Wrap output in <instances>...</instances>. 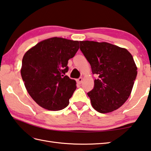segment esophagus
I'll list each match as a JSON object with an SVG mask.
<instances>
[{
  "label": "esophagus",
  "instance_id": "34e87169",
  "mask_svg": "<svg viewBox=\"0 0 151 151\" xmlns=\"http://www.w3.org/2000/svg\"><path fill=\"white\" fill-rule=\"evenodd\" d=\"M82 82H83V78H82V77H81V78H79L77 79V83H78V84H81Z\"/></svg>",
  "mask_w": 151,
  "mask_h": 151
}]
</instances>
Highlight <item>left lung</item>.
<instances>
[{
    "label": "left lung",
    "mask_w": 151,
    "mask_h": 151,
    "mask_svg": "<svg viewBox=\"0 0 151 151\" xmlns=\"http://www.w3.org/2000/svg\"><path fill=\"white\" fill-rule=\"evenodd\" d=\"M80 49L98 76L87 93L92 106L101 113L119 109L131 95L137 75L133 57L126 48L106 42L80 41Z\"/></svg>",
    "instance_id": "8db88e82"
}]
</instances>
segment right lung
<instances>
[{"label":"right lung","mask_w":151,"mask_h":151,"mask_svg":"<svg viewBox=\"0 0 151 151\" xmlns=\"http://www.w3.org/2000/svg\"><path fill=\"white\" fill-rule=\"evenodd\" d=\"M78 48L77 40L52 37L37 43L24 54L22 78L30 96L42 108L60 111L68 105L76 83L65 73L68 60Z\"/></svg>","instance_id":"obj_1"}]
</instances>
